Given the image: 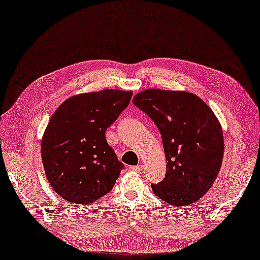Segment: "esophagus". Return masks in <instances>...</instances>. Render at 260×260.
Instances as JSON below:
<instances>
[{
	"label": "esophagus",
	"mask_w": 260,
	"mask_h": 260,
	"mask_svg": "<svg viewBox=\"0 0 260 260\" xmlns=\"http://www.w3.org/2000/svg\"><path fill=\"white\" fill-rule=\"evenodd\" d=\"M142 169H144V166L142 165H134L131 167V170L135 171V172H140V171H142Z\"/></svg>",
	"instance_id": "obj_1"
}]
</instances>
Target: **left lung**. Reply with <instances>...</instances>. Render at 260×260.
Returning <instances> with one entry per match:
<instances>
[{"instance_id": "8db88e82", "label": "left lung", "mask_w": 260, "mask_h": 260, "mask_svg": "<svg viewBox=\"0 0 260 260\" xmlns=\"http://www.w3.org/2000/svg\"><path fill=\"white\" fill-rule=\"evenodd\" d=\"M133 104L151 118L162 136L166 175L151 185L154 194L176 207L198 202L222 164L224 142L217 116L202 99L185 90L145 89Z\"/></svg>"}]
</instances>
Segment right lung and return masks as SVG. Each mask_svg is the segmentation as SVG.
<instances>
[{
	"label": "right lung",
	"mask_w": 260,
	"mask_h": 260,
	"mask_svg": "<svg viewBox=\"0 0 260 260\" xmlns=\"http://www.w3.org/2000/svg\"><path fill=\"white\" fill-rule=\"evenodd\" d=\"M132 90L103 89L74 95L49 119L41 155L47 180L58 196L87 205L110 191L123 170L106 131L126 108Z\"/></svg>",
	"instance_id": "1"
}]
</instances>
